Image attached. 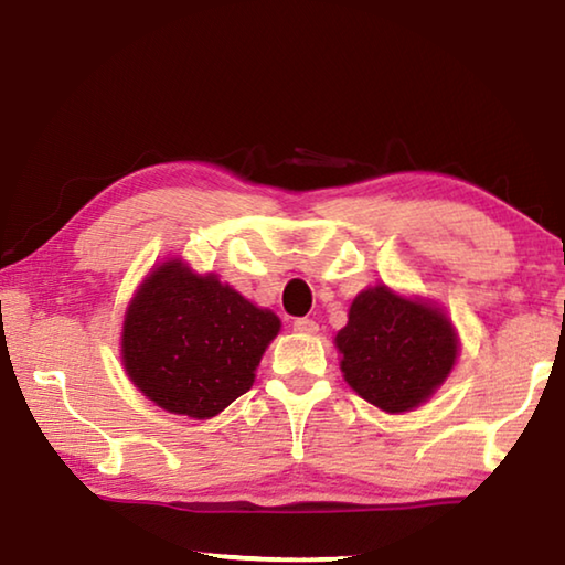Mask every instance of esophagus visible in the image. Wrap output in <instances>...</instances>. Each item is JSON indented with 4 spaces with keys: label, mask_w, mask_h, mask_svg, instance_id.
I'll return each mask as SVG.
<instances>
[{
    "label": "esophagus",
    "mask_w": 565,
    "mask_h": 565,
    "mask_svg": "<svg viewBox=\"0 0 565 565\" xmlns=\"http://www.w3.org/2000/svg\"><path fill=\"white\" fill-rule=\"evenodd\" d=\"M292 331L300 333V335H316L318 333V323H316V320H310V318H298L292 323Z\"/></svg>",
    "instance_id": "esophagus-1"
}]
</instances>
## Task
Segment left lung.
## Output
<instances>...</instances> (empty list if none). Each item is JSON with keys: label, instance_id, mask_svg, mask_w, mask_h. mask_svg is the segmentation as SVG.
Instances as JSON below:
<instances>
[{"label": "left lung", "instance_id": "left-lung-1", "mask_svg": "<svg viewBox=\"0 0 565 565\" xmlns=\"http://www.w3.org/2000/svg\"><path fill=\"white\" fill-rule=\"evenodd\" d=\"M345 384L386 414L427 404L452 373L459 335L437 302L379 282L355 295L335 333Z\"/></svg>", "mask_w": 565, "mask_h": 565}]
</instances>
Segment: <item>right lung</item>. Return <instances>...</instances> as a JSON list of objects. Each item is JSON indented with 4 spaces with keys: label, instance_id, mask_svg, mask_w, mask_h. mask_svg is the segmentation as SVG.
<instances>
[{
    "label": "right lung",
    "instance_id": "add662e5",
    "mask_svg": "<svg viewBox=\"0 0 565 565\" xmlns=\"http://www.w3.org/2000/svg\"><path fill=\"white\" fill-rule=\"evenodd\" d=\"M280 318L181 257L153 265L124 316L126 376L163 412L212 419L249 392Z\"/></svg>",
    "mask_w": 565,
    "mask_h": 565
}]
</instances>
